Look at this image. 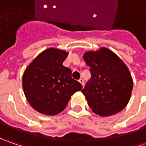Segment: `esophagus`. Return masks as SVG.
Listing matches in <instances>:
<instances>
[{"label": "esophagus", "instance_id": "esophagus-1", "mask_svg": "<svg viewBox=\"0 0 146 146\" xmlns=\"http://www.w3.org/2000/svg\"><path fill=\"white\" fill-rule=\"evenodd\" d=\"M79 82H80V83L82 85L84 86V79H82V78H80V79L79 80Z\"/></svg>", "mask_w": 146, "mask_h": 146}]
</instances>
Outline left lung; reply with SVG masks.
Returning <instances> with one entry per match:
<instances>
[{
  "mask_svg": "<svg viewBox=\"0 0 146 146\" xmlns=\"http://www.w3.org/2000/svg\"><path fill=\"white\" fill-rule=\"evenodd\" d=\"M84 59L92 74L82 90L88 106L102 117L120 112L128 103L133 88L127 66L113 51L105 47L88 51Z\"/></svg>",
  "mask_w": 146,
  "mask_h": 146,
  "instance_id": "8db88e82",
  "label": "left lung"
}]
</instances>
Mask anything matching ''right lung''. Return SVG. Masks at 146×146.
Masks as SVG:
<instances>
[{"mask_svg":"<svg viewBox=\"0 0 146 146\" xmlns=\"http://www.w3.org/2000/svg\"><path fill=\"white\" fill-rule=\"evenodd\" d=\"M68 53L59 48L44 50L26 68L23 88L34 110L46 115H55L66 108L71 95L80 91V82L71 78L70 68L62 63Z\"/></svg>","mask_w":146,"mask_h":146,"instance_id":"obj_1","label":"right lung"}]
</instances>
